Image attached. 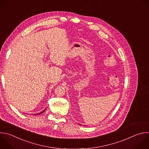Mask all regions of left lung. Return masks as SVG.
Wrapping results in <instances>:
<instances>
[{
	"label": "left lung",
	"mask_w": 149,
	"mask_h": 149,
	"mask_svg": "<svg viewBox=\"0 0 149 149\" xmlns=\"http://www.w3.org/2000/svg\"><path fill=\"white\" fill-rule=\"evenodd\" d=\"M79 125H80V124H79Z\"/></svg>",
	"instance_id": "obj_1"
}]
</instances>
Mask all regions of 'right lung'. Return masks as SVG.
<instances>
[{
  "mask_svg": "<svg viewBox=\"0 0 149 149\" xmlns=\"http://www.w3.org/2000/svg\"><path fill=\"white\" fill-rule=\"evenodd\" d=\"M45 109H44V110H43L42 112H40V113H37V114H34V115H40L41 113H43L44 111H45Z\"/></svg>",
  "mask_w": 149,
  "mask_h": 149,
  "instance_id": "obj_1",
  "label": "right lung"
}]
</instances>
